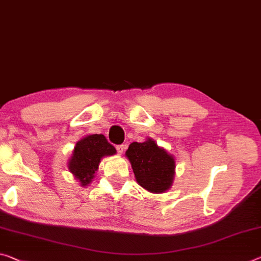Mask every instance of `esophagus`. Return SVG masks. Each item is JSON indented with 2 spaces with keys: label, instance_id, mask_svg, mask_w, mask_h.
I'll return each mask as SVG.
<instances>
[{
  "label": "esophagus",
  "instance_id": "esophagus-1",
  "mask_svg": "<svg viewBox=\"0 0 261 261\" xmlns=\"http://www.w3.org/2000/svg\"><path fill=\"white\" fill-rule=\"evenodd\" d=\"M116 150H117L118 154H123V152L125 151V145H117L116 146Z\"/></svg>",
  "mask_w": 261,
  "mask_h": 261
}]
</instances>
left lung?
<instances>
[{
	"label": "left lung",
	"instance_id": "8db88e82",
	"mask_svg": "<svg viewBox=\"0 0 261 261\" xmlns=\"http://www.w3.org/2000/svg\"><path fill=\"white\" fill-rule=\"evenodd\" d=\"M136 181L147 192L161 194L167 192L173 185L175 175V159L154 139L134 142L125 152Z\"/></svg>",
	"mask_w": 261,
	"mask_h": 261
}]
</instances>
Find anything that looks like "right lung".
I'll return each instance as SVG.
<instances>
[{
    "label": "right lung",
    "mask_w": 261,
    "mask_h": 261,
    "mask_svg": "<svg viewBox=\"0 0 261 261\" xmlns=\"http://www.w3.org/2000/svg\"><path fill=\"white\" fill-rule=\"evenodd\" d=\"M114 154H116V148L108 143L105 136L88 135L79 140L74 146L67 163L68 171L82 187H87L93 181L101 159Z\"/></svg>",
    "instance_id": "add662e5"
}]
</instances>
